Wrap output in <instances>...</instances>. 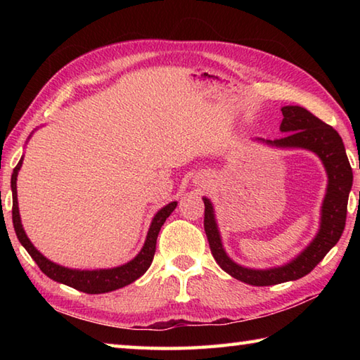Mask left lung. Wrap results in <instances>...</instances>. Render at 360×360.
I'll return each instance as SVG.
<instances>
[{
	"instance_id": "left-lung-1",
	"label": "left lung",
	"mask_w": 360,
	"mask_h": 360,
	"mask_svg": "<svg viewBox=\"0 0 360 360\" xmlns=\"http://www.w3.org/2000/svg\"><path fill=\"white\" fill-rule=\"evenodd\" d=\"M281 112L283 120L280 131L285 136L275 141H264L259 137L255 141L280 150L300 148L314 153L322 160L328 176L326 193L320 207V226L308 246L290 262L281 266L254 269V267L235 263L223 246L213 204L209 198H202L205 205L204 231L207 235L213 258L217 259L221 269L232 275L233 278L252 286H269L294 281L314 269L340 240L345 229L348 196L353 186V170H351L345 145L339 133L302 106H283Z\"/></svg>"
}]
</instances>
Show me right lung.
I'll list each match as a JSON object with an SVG mask.
<instances>
[{
    "label": "right lung",
    "mask_w": 360,
    "mask_h": 360,
    "mask_svg": "<svg viewBox=\"0 0 360 360\" xmlns=\"http://www.w3.org/2000/svg\"><path fill=\"white\" fill-rule=\"evenodd\" d=\"M30 136L27 137V141L30 139ZM21 165H22V158L20 159L17 167L13 168L12 179H11L13 229L21 243V246L27 250V254L32 257V259L38 264V267H40L43 274L48 275V277L52 278L53 281L63 283V285L82 290V292L103 294V292H111V290H116L129 285V283L136 281L148 271V267L153 262V257H155V252H156V240H158L160 227H162V224L165 223V219L172 215V212L176 209L178 202L173 201L156 212V215L151 219V224L147 232V238H145L141 252L133 259H129L128 263L117 267H110V269H93V271L71 269V267L60 266L57 263L51 262L49 258H46L41 252L38 250L32 243H30L25 229H22L20 209H18V195H17V176Z\"/></svg>",
    "instance_id": "obj_1"
}]
</instances>
